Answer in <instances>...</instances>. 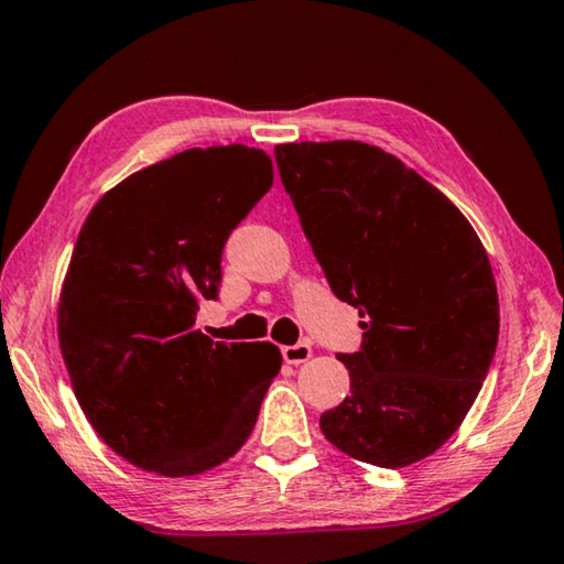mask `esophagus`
I'll list each match as a JSON object with an SVG mask.
<instances>
[{"mask_svg":"<svg viewBox=\"0 0 564 564\" xmlns=\"http://www.w3.org/2000/svg\"><path fill=\"white\" fill-rule=\"evenodd\" d=\"M282 357L288 364H304L312 357V344L297 341V344H292V347H282Z\"/></svg>","mask_w":564,"mask_h":564,"instance_id":"esophagus-1","label":"esophagus"}]
</instances>
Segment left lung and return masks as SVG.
<instances>
[{
    "label": "left lung",
    "mask_w": 564,
    "mask_h": 564,
    "mask_svg": "<svg viewBox=\"0 0 564 564\" xmlns=\"http://www.w3.org/2000/svg\"><path fill=\"white\" fill-rule=\"evenodd\" d=\"M276 167L332 292L357 307L351 393L324 411L332 446L403 468L446 443L496 357V276L476 230L397 155L359 141L284 143Z\"/></svg>",
    "instance_id": "left-lung-1"
}]
</instances>
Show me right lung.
<instances>
[{
	"instance_id": "right-lung-1",
	"label": "right lung",
	"mask_w": 564,
	"mask_h": 564,
	"mask_svg": "<svg viewBox=\"0 0 564 564\" xmlns=\"http://www.w3.org/2000/svg\"><path fill=\"white\" fill-rule=\"evenodd\" d=\"M274 181L264 151L191 148L133 173L88 213L58 302L78 406L108 448L181 478L220 466L254 429L282 354L195 329L223 247Z\"/></svg>"
}]
</instances>
